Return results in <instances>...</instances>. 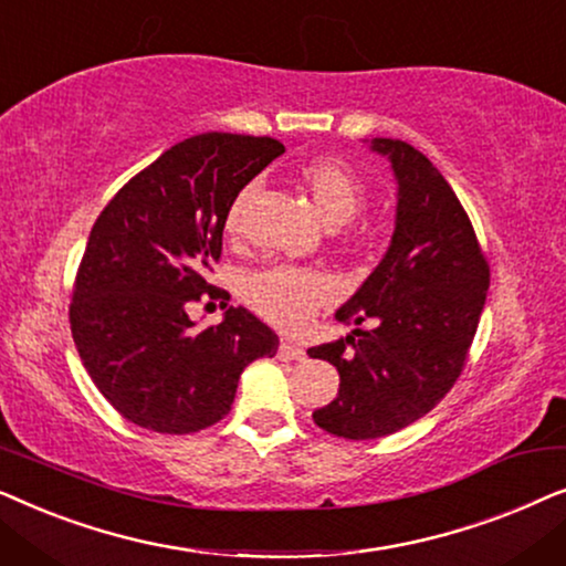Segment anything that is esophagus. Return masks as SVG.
<instances>
[{"instance_id": "1", "label": "esophagus", "mask_w": 566, "mask_h": 566, "mask_svg": "<svg viewBox=\"0 0 566 566\" xmlns=\"http://www.w3.org/2000/svg\"><path fill=\"white\" fill-rule=\"evenodd\" d=\"M277 358H281V360H304L306 350L301 345L291 343V339H281V345H277Z\"/></svg>"}]
</instances>
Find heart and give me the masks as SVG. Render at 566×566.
<instances>
[{"label":"heart","mask_w":566,"mask_h":566,"mask_svg":"<svg viewBox=\"0 0 566 566\" xmlns=\"http://www.w3.org/2000/svg\"><path fill=\"white\" fill-rule=\"evenodd\" d=\"M308 192H312L316 211L329 223H343L360 211L366 200V188L355 169L343 159L322 157L308 161L301 169ZM254 188L239 192L227 213V227L231 231L239 229L242 221L244 200L250 198ZM247 301L258 308V314L283 329H298L312 322L316 308L329 304L337 296V281L322 270L296 268V265H270L247 277Z\"/></svg>","instance_id":"heart-1"}]
</instances>
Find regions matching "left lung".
Here are the masks:
<instances>
[{
	"label": "left lung",
	"instance_id": "left-lung-1",
	"mask_svg": "<svg viewBox=\"0 0 566 566\" xmlns=\"http://www.w3.org/2000/svg\"><path fill=\"white\" fill-rule=\"evenodd\" d=\"M370 149L389 157L399 185L389 252L337 308L350 335L306 350L339 374L337 399L314 422L347 440L391 436L451 391L490 289V262L438 167L399 138H374ZM363 321L377 327L360 331Z\"/></svg>",
	"mask_w": 566,
	"mask_h": 566
}]
</instances>
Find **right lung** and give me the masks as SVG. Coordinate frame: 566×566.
Instances as JSON below:
<instances>
[{"label": "right lung", "mask_w": 566, "mask_h": 566, "mask_svg": "<svg viewBox=\"0 0 566 566\" xmlns=\"http://www.w3.org/2000/svg\"><path fill=\"white\" fill-rule=\"evenodd\" d=\"M268 136L200 134L115 192L90 231L69 306L99 394L138 428L185 436L229 415L242 370L277 335L242 306L196 329L188 306L229 293L206 281L239 190L281 157ZM227 306V304H223Z\"/></svg>", "instance_id": "1"}]
</instances>
